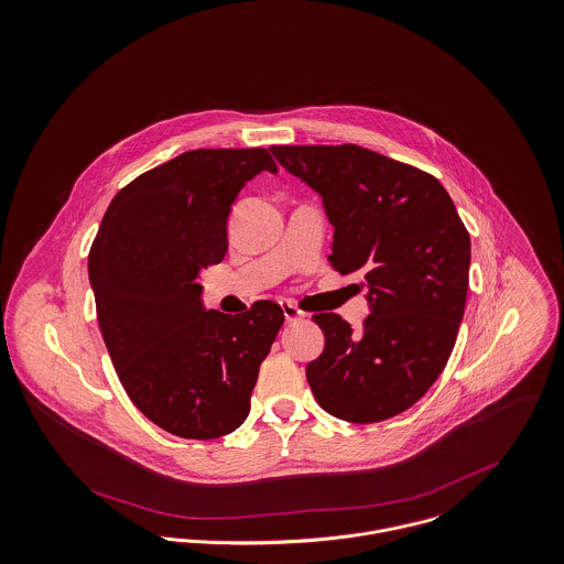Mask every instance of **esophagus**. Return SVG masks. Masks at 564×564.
<instances>
[{"label": "esophagus", "instance_id": "esophagus-1", "mask_svg": "<svg viewBox=\"0 0 564 564\" xmlns=\"http://www.w3.org/2000/svg\"><path fill=\"white\" fill-rule=\"evenodd\" d=\"M281 307H283V315H285V322H288V324H292V322H301V319L305 317V313L301 312V310H299L294 303H290V301H288V303H283Z\"/></svg>", "mask_w": 564, "mask_h": 564}]
</instances>
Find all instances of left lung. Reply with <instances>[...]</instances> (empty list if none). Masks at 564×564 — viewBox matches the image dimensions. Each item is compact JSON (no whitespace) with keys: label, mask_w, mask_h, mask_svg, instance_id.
I'll return each instance as SVG.
<instances>
[{"label":"left lung","mask_w":564,"mask_h":564,"mask_svg":"<svg viewBox=\"0 0 564 564\" xmlns=\"http://www.w3.org/2000/svg\"><path fill=\"white\" fill-rule=\"evenodd\" d=\"M322 196L333 225L330 265L368 281L361 330L315 313L322 355L307 366L317 404L375 424L411 409L443 372L465 313L469 234L437 180L357 144L270 147Z\"/></svg>","instance_id":"8db88e82"}]
</instances>
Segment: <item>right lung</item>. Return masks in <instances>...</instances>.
Wrapping results in <instances>:
<instances>
[{
	"label": "right lung",
	"mask_w": 564,
	"mask_h": 564,
	"mask_svg": "<svg viewBox=\"0 0 564 564\" xmlns=\"http://www.w3.org/2000/svg\"><path fill=\"white\" fill-rule=\"evenodd\" d=\"M276 173L265 149H196L121 189L88 254L97 319L127 395L184 438L234 433L251 411L259 366L283 310L257 301L205 312L196 276L229 249L227 220L247 182Z\"/></svg>",
	"instance_id": "add662e5"
}]
</instances>
